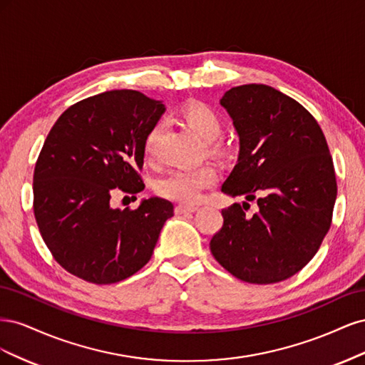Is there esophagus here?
<instances>
[{"instance_id":"34e87169","label":"esophagus","mask_w":365,"mask_h":365,"mask_svg":"<svg viewBox=\"0 0 365 365\" xmlns=\"http://www.w3.org/2000/svg\"><path fill=\"white\" fill-rule=\"evenodd\" d=\"M197 210V205H185V204H180L175 207V213L176 215H185V213H195Z\"/></svg>"}]
</instances>
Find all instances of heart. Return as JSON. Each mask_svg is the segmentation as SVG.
<instances>
[{"mask_svg":"<svg viewBox=\"0 0 365 365\" xmlns=\"http://www.w3.org/2000/svg\"><path fill=\"white\" fill-rule=\"evenodd\" d=\"M180 117L182 123L189 128L193 134L205 145L210 155L217 158H225L228 155V149L222 143L216 141L224 129V121L220 115L205 103L193 102L185 105ZM161 126L153 125L145 138V155L152 158L155 155L157 141L160 138ZM217 180V172L210 165H196L190 169H175L170 170L155 184V190L158 195L168 197L172 201L193 204L200 201L202 192L212 187Z\"/></svg>","mask_w":365,"mask_h":365,"instance_id":"obj_1","label":"heart"}]
</instances>
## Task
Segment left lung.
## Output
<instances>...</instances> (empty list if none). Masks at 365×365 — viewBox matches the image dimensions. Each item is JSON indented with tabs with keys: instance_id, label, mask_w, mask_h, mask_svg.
<instances>
[{
	"instance_id": "8db88e82",
	"label": "left lung",
	"mask_w": 365,
	"mask_h": 365,
	"mask_svg": "<svg viewBox=\"0 0 365 365\" xmlns=\"http://www.w3.org/2000/svg\"><path fill=\"white\" fill-rule=\"evenodd\" d=\"M220 105L240 145L222 192L257 200L259 210L224 208L210 250L242 282L286 280L311 262L332 224L336 176L326 137L304 106L268 85L231 88Z\"/></svg>"
}]
</instances>
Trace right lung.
Segmentation results:
<instances>
[{
    "mask_svg": "<svg viewBox=\"0 0 365 365\" xmlns=\"http://www.w3.org/2000/svg\"><path fill=\"white\" fill-rule=\"evenodd\" d=\"M164 105L134 90H114L71 105L53 125L33 173V212L47 248L85 282L125 280L150 260L173 216L163 197L111 207L120 190L145 189V138Z\"/></svg>",
    "mask_w": 365,
    "mask_h": 365,
    "instance_id": "obj_1",
    "label": "right lung"
}]
</instances>
